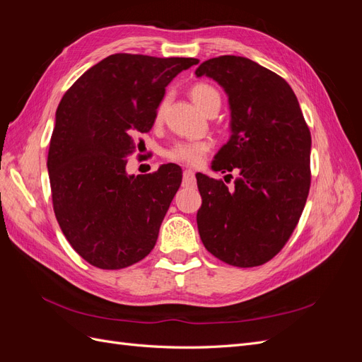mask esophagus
I'll use <instances>...</instances> for the list:
<instances>
[{"label":"esophagus","instance_id":"34e87169","mask_svg":"<svg viewBox=\"0 0 362 362\" xmlns=\"http://www.w3.org/2000/svg\"><path fill=\"white\" fill-rule=\"evenodd\" d=\"M194 173L190 169H185L182 173V187H193L194 185Z\"/></svg>","mask_w":362,"mask_h":362}]
</instances>
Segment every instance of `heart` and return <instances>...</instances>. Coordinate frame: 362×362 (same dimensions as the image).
Masks as SVG:
<instances>
[{
  "label": "heart",
  "instance_id": "b5f03b06",
  "mask_svg": "<svg viewBox=\"0 0 362 362\" xmlns=\"http://www.w3.org/2000/svg\"><path fill=\"white\" fill-rule=\"evenodd\" d=\"M190 98L193 100V103L205 113L213 110V108H221V104H222L221 92H218L213 84H208L204 81L194 83L190 87ZM166 104H168V98H164V100H161V103L158 104L156 110V122H161L163 120ZM210 149H211V144L206 140H184V141H177V144L172 145L166 151L164 157L175 163L187 164L190 168H198L202 164L205 156L210 152Z\"/></svg>",
  "mask_w": 362,
  "mask_h": 362
}]
</instances>
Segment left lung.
<instances>
[{
  "label": "left lung",
  "instance_id": "1",
  "mask_svg": "<svg viewBox=\"0 0 362 362\" xmlns=\"http://www.w3.org/2000/svg\"><path fill=\"white\" fill-rule=\"evenodd\" d=\"M194 74L221 84L231 108L233 134L211 168L238 172L233 189L196 173L201 240L226 264L261 266L286 246L308 198L310 128L290 84L255 62L221 56Z\"/></svg>",
  "mask_w": 362,
  "mask_h": 362
}]
</instances>
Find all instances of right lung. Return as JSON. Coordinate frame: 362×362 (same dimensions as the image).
<instances>
[{
  "mask_svg": "<svg viewBox=\"0 0 362 362\" xmlns=\"http://www.w3.org/2000/svg\"><path fill=\"white\" fill-rule=\"evenodd\" d=\"M198 63L113 54L63 95L47 161L52 206L64 237L89 264L124 269L154 249L182 172L169 163L134 177L125 172L127 157L136 136L154 125L166 86Z\"/></svg>",
  "mask_w": 362,
  "mask_h": 362,
  "instance_id": "1",
  "label": "right lung"
}]
</instances>
